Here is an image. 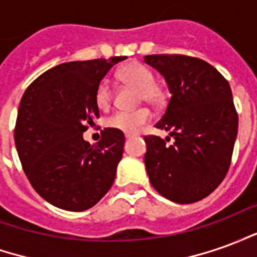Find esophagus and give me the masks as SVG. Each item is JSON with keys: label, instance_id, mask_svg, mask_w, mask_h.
I'll return each mask as SVG.
<instances>
[{"label": "esophagus", "instance_id": "34e87169", "mask_svg": "<svg viewBox=\"0 0 257 257\" xmlns=\"http://www.w3.org/2000/svg\"><path fill=\"white\" fill-rule=\"evenodd\" d=\"M132 138H134V135H131V134H126V135H125V139H126V140L132 139Z\"/></svg>", "mask_w": 257, "mask_h": 257}]
</instances>
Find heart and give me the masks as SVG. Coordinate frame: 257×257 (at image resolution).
<instances>
[{"label":"heart","instance_id":"b5f03b06","mask_svg":"<svg viewBox=\"0 0 257 257\" xmlns=\"http://www.w3.org/2000/svg\"><path fill=\"white\" fill-rule=\"evenodd\" d=\"M118 78L126 86L138 89V100L139 101H146L151 106H161L165 100L164 92L156 84L154 73L146 64L140 63V62H131V63L125 64L118 71ZM112 96H114V92H112L110 82L106 79L100 81L95 92L96 104L100 107L101 110H106L111 104ZM150 119V110L146 107H142V108H136V110L114 112L106 119V126L121 131L123 134H135Z\"/></svg>","mask_w":257,"mask_h":257}]
</instances>
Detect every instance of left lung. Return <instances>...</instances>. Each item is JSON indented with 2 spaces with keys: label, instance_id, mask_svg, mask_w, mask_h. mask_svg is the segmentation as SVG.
Segmentation results:
<instances>
[{
  "label": "left lung",
  "instance_id": "1",
  "mask_svg": "<svg viewBox=\"0 0 257 257\" xmlns=\"http://www.w3.org/2000/svg\"><path fill=\"white\" fill-rule=\"evenodd\" d=\"M145 62L167 81L171 99L157 128L167 140L145 136L146 169L153 187L178 204L208 197L226 178L237 138L231 88L205 60L186 55H149Z\"/></svg>",
  "mask_w": 257,
  "mask_h": 257
}]
</instances>
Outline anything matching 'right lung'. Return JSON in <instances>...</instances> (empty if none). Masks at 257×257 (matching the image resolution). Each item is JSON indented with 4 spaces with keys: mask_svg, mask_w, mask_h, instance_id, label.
Listing matches in <instances>:
<instances>
[{
    "mask_svg": "<svg viewBox=\"0 0 257 257\" xmlns=\"http://www.w3.org/2000/svg\"><path fill=\"white\" fill-rule=\"evenodd\" d=\"M93 59L49 68L26 89L15 126V145L33 189L60 209H89L111 189L125 136L106 128L96 145L82 134L100 117L97 85L119 60Z\"/></svg>",
    "mask_w": 257,
    "mask_h": 257,
    "instance_id": "add662e5",
    "label": "right lung"
}]
</instances>
